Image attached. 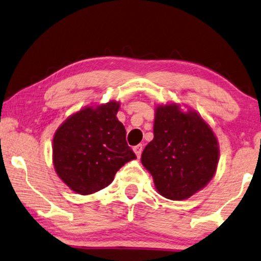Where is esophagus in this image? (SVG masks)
Listing matches in <instances>:
<instances>
[{
	"mask_svg": "<svg viewBox=\"0 0 261 261\" xmlns=\"http://www.w3.org/2000/svg\"><path fill=\"white\" fill-rule=\"evenodd\" d=\"M142 150H143L142 144H138V146H135V147H134V152L136 153V156H138L139 159H140L141 153H142Z\"/></svg>",
	"mask_w": 261,
	"mask_h": 261,
	"instance_id": "esophagus-1",
	"label": "esophagus"
}]
</instances>
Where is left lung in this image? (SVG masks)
<instances>
[{"label": "left lung", "mask_w": 261, "mask_h": 261, "mask_svg": "<svg viewBox=\"0 0 261 261\" xmlns=\"http://www.w3.org/2000/svg\"><path fill=\"white\" fill-rule=\"evenodd\" d=\"M159 193L185 200L207 185L219 162L214 133L195 112L182 113L176 104L156 109L153 140L141 157Z\"/></svg>", "instance_id": "8db88e82"}]
</instances>
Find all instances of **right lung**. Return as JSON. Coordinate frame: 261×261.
<instances>
[{
    "label": "right lung",
    "instance_id": "add662e5",
    "mask_svg": "<svg viewBox=\"0 0 261 261\" xmlns=\"http://www.w3.org/2000/svg\"><path fill=\"white\" fill-rule=\"evenodd\" d=\"M119 104L85 108L59 127L53 140V161L59 177L76 193L87 195L109 186L121 166L136 155L127 144L118 120Z\"/></svg>",
    "mask_w": 261,
    "mask_h": 261
}]
</instances>
